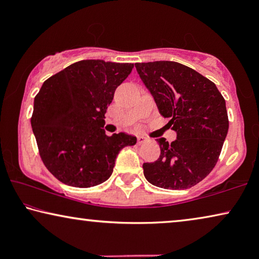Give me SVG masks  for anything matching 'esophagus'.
I'll return each mask as SVG.
<instances>
[{"label":"esophagus","instance_id":"34e87169","mask_svg":"<svg viewBox=\"0 0 259 259\" xmlns=\"http://www.w3.org/2000/svg\"><path fill=\"white\" fill-rule=\"evenodd\" d=\"M148 139L145 136H138V144H144L145 141H147Z\"/></svg>","mask_w":259,"mask_h":259}]
</instances>
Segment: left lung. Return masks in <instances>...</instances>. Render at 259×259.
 <instances>
[{
    "label": "left lung",
    "instance_id": "1",
    "mask_svg": "<svg viewBox=\"0 0 259 259\" xmlns=\"http://www.w3.org/2000/svg\"><path fill=\"white\" fill-rule=\"evenodd\" d=\"M137 72L151 92L159 113L169 118L177 139L157 141L160 155L145 162L144 176L152 185L185 190L197 185L217 164L229 131L225 100L215 84L182 63H136Z\"/></svg>",
    "mask_w": 259,
    "mask_h": 259
}]
</instances>
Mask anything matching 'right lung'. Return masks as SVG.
Returning a JSON list of instances; mask_svg holds the SVG:
<instances>
[{"label": "right lung", "mask_w": 259, "mask_h": 259, "mask_svg": "<svg viewBox=\"0 0 259 259\" xmlns=\"http://www.w3.org/2000/svg\"><path fill=\"white\" fill-rule=\"evenodd\" d=\"M133 63L82 60L42 84L34 99L31 128L48 171L66 185L91 187L111 177L115 159L137 138L106 136L105 113Z\"/></svg>", "instance_id": "obj_1"}]
</instances>
